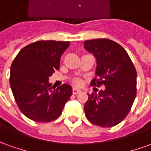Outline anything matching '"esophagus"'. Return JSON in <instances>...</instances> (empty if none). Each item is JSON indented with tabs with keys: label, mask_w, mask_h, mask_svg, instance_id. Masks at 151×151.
<instances>
[{
	"label": "esophagus",
	"mask_w": 151,
	"mask_h": 151,
	"mask_svg": "<svg viewBox=\"0 0 151 151\" xmlns=\"http://www.w3.org/2000/svg\"><path fill=\"white\" fill-rule=\"evenodd\" d=\"M81 92V89H77V88H73V89H72V93H74V94H77V93H79Z\"/></svg>",
	"instance_id": "1"
}]
</instances>
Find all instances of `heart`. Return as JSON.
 Segmentation results:
<instances>
[{"mask_svg": "<svg viewBox=\"0 0 151 151\" xmlns=\"http://www.w3.org/2000/svg\"><path fill=\"white\" fill-rule=\"evenodd\" d=\"M74 84H75V85H76V86H80V85L81 84V82L80 80L76 79V80H75V81H74Z\"/></svg>", "mask_w": 151, "mask_h": 151, "instance_id": "heart-1", "label": "heart"}]
</instances>
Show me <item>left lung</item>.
Instances as JSON below:
<instances>
[{
  "label": "left lung",
  "instance_id": "8db88e82",
  "mask_svg": "<svg viewBox=\"0 0 151 151\" xmlns=\"http://www.w3.org/2000/svg\"><path fill=\"white\" fill-rule=\"evenodd\" d=\"M86 51L96 58V70L91 84L105 89L88 93L85 113L94 125L111 127L120 123L129 113L137 95V71L126 50L107 38L84 42Z\"/></svg>",
  "mask_w": 151,
  "mask_h": 151
}]
</instances>
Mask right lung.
<instances>
[{
    "instance_id": "1",
    "label": "right lung",
    "mask_w": 151,
    "mask_h": 151,
    "mask_svg": "<svg viewBox=\"0 0 151 151\" xmlns=\"http://www.w3.org/2000/svg\"><path fill=\"white\" fill-rule=\"evenodd\" d=\"M69 46L70 42L38 41L22 48L12 62L10 88L19 109L31 120L47 122L57 119L71 96L70 85L52 89L49 83Z\"/></svg>"
}]
</instances>
